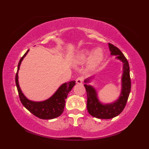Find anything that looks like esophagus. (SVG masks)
<instances>
[{"label":"esophagus","mask_w":149,"mask_h":149,"mask_svg":"<svg viewBox=\"0 0 149 149\" xmlns=\"http://www.w3.org/2000/svg\"><path fill=\"white\" fill-rule=\"evenodd\" d=\"M83 81V79L82 77H78V78L76 79V83L77 84H82Z\"/></svg>","instance_id":"obj_1"}]
</instances>
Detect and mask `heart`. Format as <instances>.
Here are the masks:
<instances>
[{
	"label": "heart",
	"instance_id": "heart-1",
	"mask_svg": "<svg viewBox=\"0 0 149 149\" xmlns=\"http://www.w3.org/2000/svg\"><path fill=\"white\" fill-rule=\"evenodd\" d=\"M89 56L90 58L87 63V68L88 70H91L95 68L102 60L103 52L100 48L95 49L92 52L89 49H84L77 54L75 62L77 64H83L87 60Z\"/></svg>",
	"mask_w": 149,
	"mask_h": 149
}]
</instances>
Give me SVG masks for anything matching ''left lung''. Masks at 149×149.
<instances>
[{
	"label": "left lung",
	"instance_id": "1",
	"mask_svg": "<svg viewBox=\"0 0 149 149\" xmlns=\"http://www.w3.org/2000/svg\"><path fill=\"white\" fill-rule=\"evenodd\" d=\"M109 47L111 56H115V59L123 63L121 93L116 100L111 103H103L98 98L96 89L89 84L94 78V76L85 79L84 86L87 95V111L91 116L97 119H109L119 115L125 107L131 90L130 66L127 59L117 47L111 43H109Z\"/></svg>",
	"mask_w": 149,
	"mask_h": 149
}]
</instances>
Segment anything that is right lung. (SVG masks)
Here are the masks:
<instances>
[{
  "instance_id": "right-lung-1",
  "label": "right lung",
  "mask_w": 149,
  "mask_h": 149,
  "mask_svg": "<svg viewBox=\"0 0 149 149\" xmlns=\"http://www.w3.org/2000/svg\"><path fill=\"white\" fill-rule=\"evenodd\" d=\"M29 52L28 49L23 57L20 59L17 66V71L15 75V83L19 93V99L22 104L26 109L34 116L41 119H52L62 115L65 107L66 99L68 93L75 85V81L64 83L58 87L54 94L43 101H32L28 99L22 92L18 81V72L22 60Z\"/></svg>"
}]
</instances>
